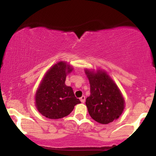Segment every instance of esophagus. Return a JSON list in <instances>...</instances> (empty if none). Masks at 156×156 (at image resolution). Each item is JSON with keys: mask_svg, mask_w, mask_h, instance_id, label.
Masks as SVG:
<instances>
[{"mask_svg": "<svg viewBox=\"0 0 156 156\" xmlns=\"http://www.w3.org/2000/svg\"><path fill=\"white\" fill-rule=\"evenodd\" d=\"M85 99H86L85 96L83 95V96L81 97V98H80V102H81V103H84V102H85Z\"/></svg>", "mask_w": 156, "mask_h": 156, "instance_id": "obj_1", "label": "esophagus"}]
</instances>
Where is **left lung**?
I'll return each mask as SVG.
<instances>
[{
	"mask_svg": "<svg viewBox=\"0 0 156 156\" xmlns=\"http://www.w3.org/2000/svg\"><path fill=\"white\" fill-rule=\"evenodd\" d=\"M90 83V95L86 100L89 115L101 124H108L120 117L125 99L114 80L102 69H85Z\"/></svg>",
	"mask_w": 156,
	"mask_h": 156,
	"instance_id": "obj_1",
	"label": "left lung"
}]
</instances>
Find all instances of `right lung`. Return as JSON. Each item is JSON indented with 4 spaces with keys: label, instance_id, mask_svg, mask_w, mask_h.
<instances>
[{
    "label": "right lung",
    "instance_id": "right-lung-1",
    "mask_svg": "<svg viewBox=\"0 0 156 156\" xmlns=\"http://www.w3.org/2000/svg\"><path fill=\"white\" fill-rule=\"evenodd\" d=\"M73 70L70 64L61 61L44 74L35 94V105L44 117L53 119L63 118L80 103L72 87L65 84L66 77Z\"/></svg>",
    "mask_w": 156,
    "mask_h": 156
}]
</instances>
